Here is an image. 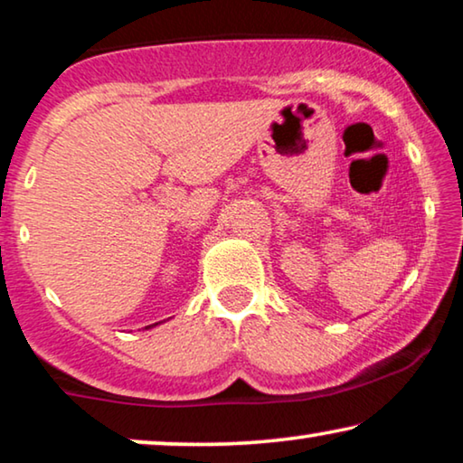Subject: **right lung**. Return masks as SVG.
<instances>
[{
	"label": "right lung",
	"mask_w": 463,
	"mask_h": 463,
	"mask_svg": "<svg viewBox=\"0 0 463 463\" xmlns=\"http://www.w3.org/2000/svg\"><path fill=\"white\" fill-rule=\"evenodd\" d=\"M152 326H156V324H152ZM152 326H148V327H152Z\"/></svg>",
	"instance_id": "1"
}]
</instances>
